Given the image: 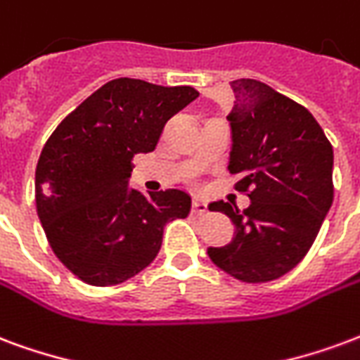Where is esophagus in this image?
Instances as JSON below:
<instances>
[{
  "label": "esophagus",
  "instance_id": "34e87169",
  "mask_svg": "<svg viewBox=\"0 0 360 360\" xmlns=\"http://www.w3.org/2000/svg\"><path fill=\"white\" fill-rule=\"evenodd\" d=\"M207 211H209V209H207L205 201H193V203H191V212H195V214H205Z\"/></svg>",
  "mask_w": 360,
  "mask_h": 360
}]
</instances>
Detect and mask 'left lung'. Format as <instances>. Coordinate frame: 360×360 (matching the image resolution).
<instances>
[{
  "mask_svg": "<svg viewBox=\"0 0 360 360\" xmlns=\"http://www.w3.org/2000/svg\"><path fill=\"white\" fill-rule=\"evenodd\" d=\"M236 101L230 122V174L248 191V209L214 201L226 214L234 238L207 255L241 282L284 276L307 255L334 199V151L320 124L303 105L264 82H232Z\"/></svg>",
  "mask_w": 360,
  "mask_h": 360,
  "instance_id": "8db88e82",
  "label": "left lung"
}]
</instances>
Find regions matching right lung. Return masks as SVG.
Instances as JSON below:
<instances>
[{"mask_svg": "<svg viewBox=\"0 0 360 360\" xmlns=\"http://www.w3.org/2000/svg\"><path fill=\"white\" fill-rule=\"evenodd\" d=\"M191 86L117 78L76 107L41 149L36 207L49 245L91 285L122 284L151 264L169 220L186 219L190 193L130 188L132 159L153 151L165 124L190 105Z\"/></svg>", "mask_w": 360, "mask_h": 360, "instance_id": "obj_1", "label": "right lung"}]
</instances>
